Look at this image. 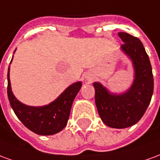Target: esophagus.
I'll return each mask as SVG.
<instances>
[{
	"mask_svg": "<svg viewBox=\"0 0 160 160\" xmlns=\"http://www.w3.org/2000/svg\"><path fill=\"white\" fill-rule=\"evenodd\" d=\"M87 78H90V77H87Z\"/></svg>",
	"mask_w": 160,
	"mask_h": 160,
	"instance_id": "1",
	"label": "esophagus"
}]
</instances>
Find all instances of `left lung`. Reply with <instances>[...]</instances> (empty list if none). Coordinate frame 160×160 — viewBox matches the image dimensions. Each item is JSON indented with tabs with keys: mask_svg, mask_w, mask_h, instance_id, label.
<instances>
[{
	"mask_svg": "<svg viewBox=\"0 0 160 160\" xmlns=\"http://www.w3.org/2000/svg\"><path fill=\"white\" fill-rule=\"evenodd\" d=\"M122 49L130 57L135 69L134 84L122 95L110 94L99 83H94L95 103L99 117L114 128L130 127L143 117L153 92V75L148 54L141 40L127 32H119Z\"/></svg>",
	"mask_w": 160,
	"mask_h": 160,
	"instance_id": "1",
	"label": "left lung"
}]
</instances>
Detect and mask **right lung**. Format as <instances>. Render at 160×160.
<instances>
[{"label":"right lung","instance_id":"add662e5","mask_svg":"<svg viewBox=\"0 0 160 160\" xmlns=\"http://www.w3.org/2000/svg\"><path fill=\"white\" fill-rule=\"evenodd\" d=\"M81 83L71 85L56 100L42 107H31L20 103L13 96L8 72V96L9 103L17 118L35 134L51 135L62 130L69 118L72 104L79 92Z\"/></svg>","mask_w":160,"mask_h":160}]
</instances>
